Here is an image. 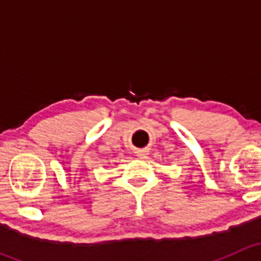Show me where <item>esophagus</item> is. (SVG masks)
I'll use <instances>...</instances> for the list:
<instances>
[{"label":"esophagus","mask_w":261,"mask_h":261,"mask_svg":"<svg viewBox=\"0 0 261 261\" xmlns=\"http://www.w3.org/2000/svg\"><path fill=\"white\" fill-rule=\"evenodd\" d=\"M135 154H136V156H139V158H145L146 156V150H144V149H138V150H135Z\"/></svg>","instance_id":"34e87169"}]
</instances>
